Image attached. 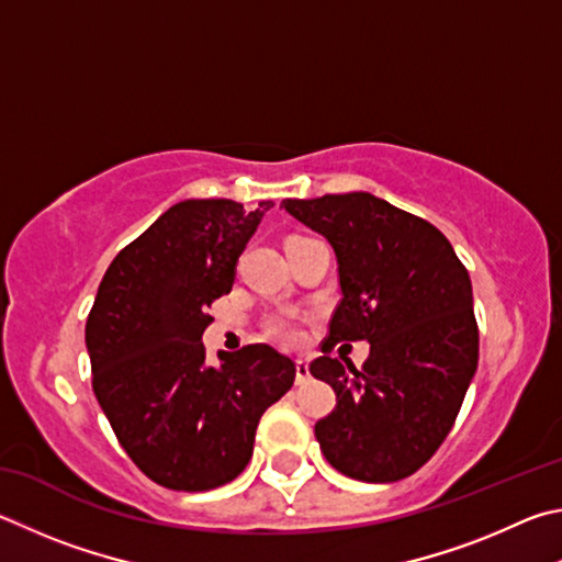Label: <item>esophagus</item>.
Returning a JSON list of instances; mask_svg holds the SVG:
<instances>
[{"mask_svg": "<svg viewBox=\"0 0 562 562\" xmlns=\"http://www.w3.org/2000/svg\"><path fill=\"white\" fill-rule=\"evenodd\" d=\"M311 380V370L306 360H296V385H306Z\"/></svg>", "mask_w": 562, "mask_h": 562, "instance_id": "34e87169", "label": "esophagus"}]
</instances>
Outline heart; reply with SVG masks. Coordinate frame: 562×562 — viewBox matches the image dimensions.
I'll return each instance as SVG.
<instances>
[{
  "mask_svg": "<svg viewBox=\"0 0 562 562\" xmlns=\"http://www.w3.org/2000/svg\"><path fill=\"white\" fill-rule=\"evenodd\" d=\"M269 333L273 340L281 342V346H299V342L303 340L301 323L293 316H276L269 323Z\"/></svg>",
  "mask_w": 562,
  "mask_h": 562,
  "instance_id": "obj_1",
  "label": "heart"
}]
</instances>
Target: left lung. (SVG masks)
<instances>
[{"mask_svg": "<svg viewBox=\"0 0 562 562\" xmlns=\"http://www.w3.org/2000/svg\"><path fill=\"white\" fill-rule=\"evenodd\" d=\"M338 259L342 299L311 375L336 392L318 419L328 464L368 484L425 467L447 439L479 366L474 296L464 263L435 224L370 192L283 200ZM368 339L358 371L329 358L336 341Z\"/></svg>", "mask_w": 562, "mask_h": 562, "instance_id": "8db88e82", "label": "left lung"}]
</instances>
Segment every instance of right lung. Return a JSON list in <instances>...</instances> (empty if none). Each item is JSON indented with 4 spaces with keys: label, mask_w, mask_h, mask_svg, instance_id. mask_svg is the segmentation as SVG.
<instances>
[{
    "label": "right lung",
    "mask_w": 562,
    "mask_h": 562,
    "mask_svg": "<svg viewBox=\"0 0 562 562\" xmlns=\"http://www.w3.org/2000/svg\"><path fill=\"white\" fill-rule=\"evenodd\" d=\"M273 202L184 200L108 266L86 321L93 392L121 447L155 484L210 491L241 474L259 419L296 380L269 346L220 350L206 366V308Z\"/></svg>",
    "instance_id": "obj_1"
}]
</instances>
